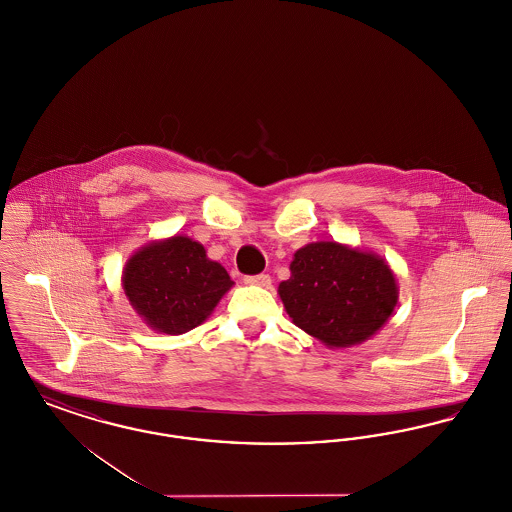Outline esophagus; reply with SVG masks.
<instances>
[{"label":"esophagus","mask_w":512,"mask_h":512,"mask_svg":"<svg viewBox=\"0 0 512 512\" xmlns=\"http://www.w3.org/2000/svg\"><path fill=\"white\" fill-rule=\"evenodd\" d=\"M245 284L249 286H259V288H270V276L268 274H257V276H245Z\"/></svg>","instance_id":"obj_1"}]
</instances>
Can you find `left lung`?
<instances>
[{"mask_svg": "<svg viewBox=\"0 0 512 512\" xmlns=\"http://www.w3.org/2000/svg\"><path fill=\"white\" fill-rule=\"evenodd\" d=\"M278 295L293 324L330 349L370 340L390 320L399 286L386 259L334 240L293 253Z\"/></svg>", "mask_w": 512, "mask_h": 512, "instance_id": "1", "label": "left lung"}]
</instances>
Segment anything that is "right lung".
Masks as SVG:
<instances>
[{
  "mask_svg": "<svg viewBox=\"0 0 512 512\" xmlns=\"http://www.w3.org/2000/svg\"><path fill=\"white\" fill-rule=\"evenodd\" d=\"M234 286L226 268L188 236L149 242L122 268L132 309L159 334L180 336L205 322Z\"/></svg>",
  "mask_w": 512,
  "mask_h": 512,
  "instance_id": "obj_1",
  "label": "right lung"
}]
</instances>
